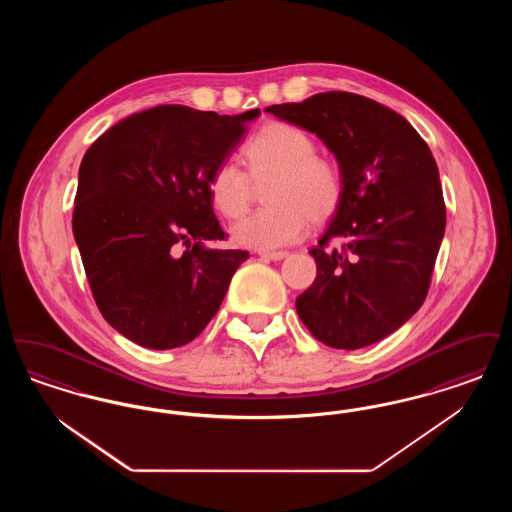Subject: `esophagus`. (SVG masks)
I'll return each instance as SVG.
<instances>
[{
    "label": "esophagus",
    "instance_id": "1",
    "mask_svg": "<svg viewBox=\"0 0 512 512\" xmlns=\"http://www.w3.org/2000/svg\"><path fill=\"white\" fill-rule=\"evenodd\" d=\"M259 257H261L263 261H280V259L288 257V251H261Z\"/></svg>",
    "mask_w": 512,
    "mask_h": 512
}]
</instances>
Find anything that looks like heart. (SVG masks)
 I'll return each mask as SVG.
<instances>
[{
  "mask_svg": "<svg viewBox=\"0 0 512 512\" xmlns=\"http://www.w3.org/2000/svg\"><path fill=\"white\" fill-rule=\"evenodd\" d=\"M315 140L290 122H268L244 147L247 171L222 161L209 176V195L224 219H242L253 201V182L265 186L268 207L232 228L234 240L249 249L270 251L295 244L309 220L330 219L343 199L341 167L315 153Z\"/></svg>",
  "mask_w": 512,
  "mask_h": 512,
  "instance_id": "obj_1",
  "label": "heart"
}]
</instances>
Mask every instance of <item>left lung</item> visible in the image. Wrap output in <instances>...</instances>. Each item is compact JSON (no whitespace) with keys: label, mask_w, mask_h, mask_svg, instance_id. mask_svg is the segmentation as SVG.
<instances>
[{"label":"left lung","mask_w":512,"mask_h":512,"mask_svg":"<svg viewBox=\"0 0 512 512\" xmlns=\"http://www.w3.org/2000/svg\"><path fill=\"white\" fill-rule=\"evenodd\" d=\"M267 111L315 132L345 180L334 219L309 251L317 278L295 299L297 315L336 349L384 340L424 303L445 232L430 147L401 115L359 94L324 92Z\"/></svg>","instance_id":"1"}]
</instances>
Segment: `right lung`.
Instances as JSON below:
<instances>
[{"mask_svg":"<svg viewBox=\"0 0 512 512\" xmlns=\"http://www.w3.org/2000/svg\"><path fill=\"white\" fill-rule=\"evenodd\" d=\"M261 111L217 115L157 105L109 128L86 151L73 234L99 313L149 349L195 340L249 257L226 240L209 176Z\"/></svg>","mask_w":512,"mask_h":512,"instance_id":"right-lung-1","label":"right lung"}]
</instances>
